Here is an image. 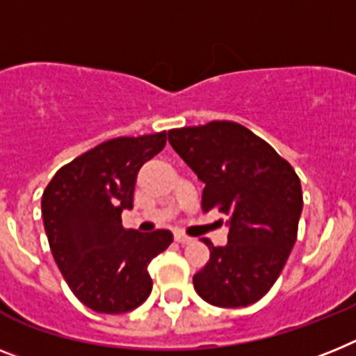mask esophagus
Instances as JSON below:
<instances>
[{
  "mask_svg": "<svg viewBox=\"0 0 356 356\" xmlns=\"http://www.w3.org/2000/svg\"><path fill=\"white\" fill-rule=\"evenodd\" d=\"M175 241H177L179 244H190L193 238L188 237V235H184V234H175Z\"/></svg>",
  "mask_w": 356,
  "mask_h": 356,
  "instance_id": "34e87169",
  "label": "esophagus"
}]
</instances>
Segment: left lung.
Here are the masks:
<instances>
[{
    "label": "left lung",
    "instance_id": "obj_1",
    "mask_svg": "<svg viewBox=\"0 0 356 356\" xmlns=\"http://www.w3.org/2000/svg\"><path fill=\"white\" fill-rule=\"evenodd\" d=\"M168 141L204 183V211L226 213L228 244L210 248L193 288L211 306L244 307L270 291L297 241L302 188L291 164L243 124L170 130Z\"/></svg>",
    "mask_w": 356,
    "mask_h": 356
}]
</instances>
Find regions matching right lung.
<instances>
[{
  "mask_svg": "<svg viewBox=\"0 0 356 356\" xmlns=\"http://www.w3.org/2000/svg\"><path fill=\"white\" fill-rule=\"evenodd\" d=\"M166 145V132L118 137L56 172L41 199L44 232L59 271L86 307L127 313L152 291L148 264L173 243L170 229H124L137 173Z\"/></svg>",
  "mask_w": 356,
  "mask_h": 356,
  "instance_id": "right-lung-1",
  "label": "right lung"
}]
</instances>
